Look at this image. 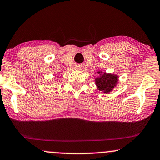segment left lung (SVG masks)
<instances>
[{"label":"left lung","instance_id":"obj_1","mask_svg":"<svg viewBox=\"0 0 160 160\" xmlns=\"http://www.w3.org/2000/svg\"><path fill=\"white\" fill-rule=\"evenodd\" d=\"M95 74H97L94 80L95 84L98 90L102 91V93L107 94L110 93L118 83V76L117 74L102 71H98Z\"/></svg>","mask_w":160,"mask_h":160}]
</instances>
